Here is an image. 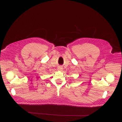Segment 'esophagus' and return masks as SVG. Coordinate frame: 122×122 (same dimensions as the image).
Segmentation results:
<instances>
[{
	"label": "esophagus",
	"mask_w": 122,
	"mask_h": 122,
	"mask_svg": "<svg viewBox=\"0 0 122 122\" xmlns=\"http://www.w3.org/2000/svg\"><path fill=\"white\" fill-rule=\"evenodd\" d=\"M58 70H63V67H62V66H60L58 67Z\"/></svg>",
	"instance_id": "esophagus-1"
}]
</instances>
